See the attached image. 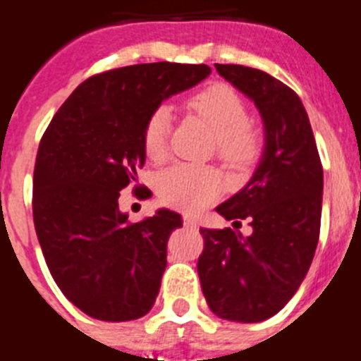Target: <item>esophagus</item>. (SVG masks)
Returning a JSON list of instances; mask_svg holds the SVG:
<instances>
[{"label":"esophagus","mask_w":361,"mask_h":361,"mask_svg":"<svg viewBox=\"0 0 361 361\" xmlns=\"http://www.w3.org/2000/svg\"><path fill=\"white\" fill-rule=\"evenodd\" d=\"M184 226L186 228H191V229H197V226H199V222H197L195 216H190V215H184Z\"/></svg>","instance_id":"1"}]
</instances>
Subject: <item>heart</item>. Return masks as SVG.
Returning <instances> with one entry per match:
<instances>
[{
  "label": "heart",
  "mask_w": 361,
  "mask_h": 361,
  "mask_svg": "<svg viewBox=\"0 0 361 361\" xmlns=\"http://www.w3.org/2000/svg\"><path fill=\"white\" fill-rule=\"evenodd\" d=\"M190 108L216 135L219 155L231 166L250 164L258 153V137L247 126V110L237 92L228 85L215 82L190 99ZM171 114L168 106L152 111L142 133L148 159L162 161L168 152ZM222 190L219 171L208 166L175 164L159 175L157 191L171 208L195 213L216 199Z\"/></svg>",
  "instance_id": "heart-1"
}]
</instances>
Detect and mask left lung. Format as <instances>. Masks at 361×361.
Returning <instances> with one entry per match:
<instances>
[{
    "label": "left lung",
    "mask_w": 361,
    "mask_h": 361,
    "mask_svg": "<svg viewBox=\"0 0 361 361\" xmlns=\"http://www.w3.org/2000/svg\"><path fill=\"white\" fill-rule=\"evenodd\" d=\"M262 117L264 152L250 183L216 206L226 220L250 219L253 233L200 228V286L219 318L255 324L288 304L317 251L324 170L298 95L262 70L215 65ZM233 222V224H235Z\"/></svg>",
    "instance_id": "obj_1"
}]
</instances>
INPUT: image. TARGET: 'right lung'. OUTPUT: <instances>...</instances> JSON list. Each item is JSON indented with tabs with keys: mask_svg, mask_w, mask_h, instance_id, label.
I'll return each instance as SVG.
<instances>
[{
	"mask_svg": "<svg viewBox=\"0 0 361 361\" xmlns=\"http://www.w3.org/2000/svg\"><path fill=\"white\" fill-rule=\"evenodd\" d=\"M209 73L206 65L168 61L99 73L72 92L41 139L32 199L37 240L63 295L95 320H137L155 304L168 238L183 219L161 208L132 224L119 191L145 164L152 111Z\"/></svg>",
	"mask_w": 361,
	"mask_h": 361,
	"instance_id": "obj_1",
	"label": "right lung"
}]
</instances>
